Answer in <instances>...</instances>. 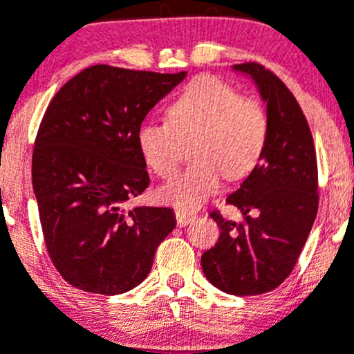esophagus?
I'll return each instance as SVG.
<instances>
[{
  "instance_id": "esophagus-1",
  "label": "esophagus",
  "mask_w": 354,
  "mask_h": 354,
  "mask_svg": "<svg viewBox=\"0 0 354 354\" xmlns=\"http://www.w3.org/2000/svg\"><path fill=\"white\" fill-rule=\"evenodd\" d=\"M174 214H176V223H178V226H187V225H190V223L194 221L195 218H197V214H195V212L185 211V209H176V211H174Z\"/></svg>"
}]
</instances>
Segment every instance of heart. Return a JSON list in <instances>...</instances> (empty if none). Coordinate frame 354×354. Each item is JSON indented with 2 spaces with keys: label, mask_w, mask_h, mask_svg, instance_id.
Wrapping results in <instances>:
<instances>
[{
  "label": "heart",
  "mask_w": 354,
  "mask_h": 354,
  "mask_svg": "<svg viewBox=\"0 0 354 354\" xmlns=\"http://www.w3.org/2000/svg\"><path fill=\"white\" fill-rule=\"evenodd\" d=\"M167 122L145 121L136 145L160 178L173 176L181 142L192 143L195 160L159 190L160 201L178 209L198 207L228 180L245 178L263 157L270 135L268 114L259 102L239 97L214 77H197L166 109Z\"/></svg>",
  "instance_id": "1"
}]
</instances>
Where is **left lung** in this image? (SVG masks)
<instances>
[{
	"mask_svg": "<svg viewBox=\"0 0 354 354\" xmlns=\"http://www.w3.org/2000/svg\"><path fill=\"white\" fill-rule=\"evenodd\" d=\"M233 71L249 75L266 104L268 143L259 164L226 198L240 209L243 223L212 211L221 233L201 263L205 279L223 292L257 296L290 275L306 243L318 211L317 153L299 104L272 71L254 62Z\"/></svg>",
	"mask_w": 354,
	"mask_h": 354,
	"instance_id": "8db88e82",
	"label": "left lung"
}]
</instances>
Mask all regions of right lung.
<instances>
[{"instance_id": "obj_1", "label": "right lung", "mask_w": 354, "mask_h": 354, "mask_svg": "<svg viewBox=\"0 0 354 354\" xmlns=\"http://www.w3.org/2000/svg\"><path fill=\"white\" fill-rule=\"evenodd\" d=\"M185 75L93 65L48 105L32 188L48 254L75 289L105 296L135 289L176 226L173 209L122 204L150 183L136 131Z\"/></svg>"}]
</instances>
